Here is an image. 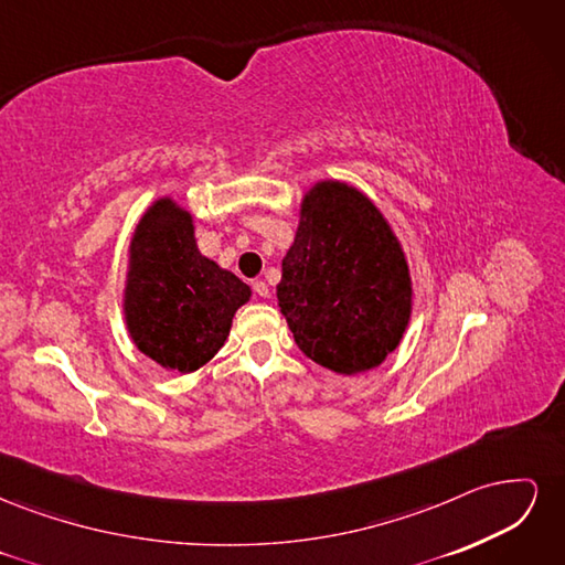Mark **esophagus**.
Instances as JSON below:
<instances>
[{"label":"esophagus","mask_w":565,"mask_h":565,"mask_svg":"<svg viewBox=\"0 0 565 565\" xmlns=\"http://www.w3.org/2000/svg\"><path fill=\"white\" fill-rule=\"evenodd\" d=\"M252 289L256 292V297H262V299H266L270 295V289H268V285L264 280H254Z\"/></svg>","instance_id":"obj_1"}]
</instances>
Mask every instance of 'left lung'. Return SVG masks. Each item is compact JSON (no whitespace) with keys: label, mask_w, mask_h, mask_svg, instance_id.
<instances>
[{"label":"left lung","mask_w":565,"mask_h":565,"mask_svg":"<svg viewBox=\"0 0 565 565\" xmlns=\"http://www.w3.org/2000/svg\"><path fill=\"white\" fill-rule=\"evenodd\" d=\"M278 306L297 347L337 374L384 363L413 311V280L398 237L358 188L318 181L301 200L282 259Z\"/></svg>","instance_id":"8db88e82"}]
</instances>
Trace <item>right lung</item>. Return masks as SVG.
<instances>
[{"label":"right lung","instance_id":"obj_1","mask_svg":"<svg viewBox=\"0 0 565 565\" xmlns=\"http://www.w3.org/2000/svg\"><path fill=\"white\" fill-rule=\"evenodd\" d=\"M249 285L202 256L191 212L172 200L150 204L134 231L125 320L141 353L164 370L195 372L224 347Z\"/></svg>","mask_w":565,"mask_h":565}]
</instances>
